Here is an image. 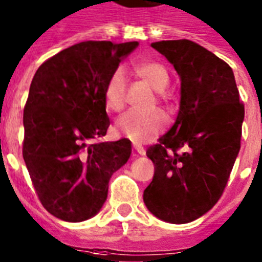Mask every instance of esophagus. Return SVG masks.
Wrapping results in <instances>:
<instances>
[{
    "instance_id": "esophagus-1",
    "label": "esophagus",
    "mask_w": 262,
    "mask_h": 262,
    "mask_svg": "<svg viewBox=\"0 0 262 262\" xmlns=\"http://www.w3.org/2000/svg\"><path fill=\"white\" fill-rule=\"evenodd\" d=\"M134 150H135L138 154H141V156H143L144 152H146L143 146H141V144H138V143H134Z\"/></svg>"
}]
</instances>
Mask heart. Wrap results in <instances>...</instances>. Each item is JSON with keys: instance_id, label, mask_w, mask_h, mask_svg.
<instances>
[{"instance_id": "b5f03b06", "label": "heart", "mask_w": 262, "mask_h": 262, "mask_svg": "<svg viewBox=\"0 0 262 262\" xmlns=\"http://www.w3.org/2000/svg\"><path fill=\"white\" fill-rule=\"evenodd\" d=\"M133 72L138 78L157 91L158 100L167 102L169 96L165 92L170 83V74L158 60H138L133 63ZM127 97V83L123 69H116L110 78L106 79L104 88V104L111 112H120L125 106ZM167 124V116L160 110L151 111L147 114L141 112H127L115 123V133L119 137L127 138L129 141L143 143L151 139L162 131Z\"/></svg>"}]
</instances>
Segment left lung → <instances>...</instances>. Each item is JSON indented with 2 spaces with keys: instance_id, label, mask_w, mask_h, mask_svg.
Segmentation results:
<instances>
[{
  "instance_id": "left-lung-1",
  "label": "left lung",
  "mask_w": 262,
  "mask_h": 262,
  "mask_svg": "<svg viewBox=\"0 0 262 262\" xmlns=\"http://www.w3.org/2000/svg\"><path fill=\"white\" fill-rule=\"evenodd\" d=\"M181 77L174 125L147 148L154 177L143 192L152 215L188 223L204 215L223 194L241 148L244 102L233 69L188 39L151 43Z\"/></svg>"
}]
</instances>
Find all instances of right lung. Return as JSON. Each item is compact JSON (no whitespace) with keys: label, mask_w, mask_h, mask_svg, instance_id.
Masks as SVG:
<instances>
[{"label":"right lung","mask_w":262,"mask_h":262,"mask_svg":"<svg viewBox=\"0 0 262 262\" xmlns=\"http://www.w3.org/2000/svg\"><path fill=\"white\" fill-rule=\"evenodd\" d=\"M138 41H82L48 58L33 75L24 106L23 157L46 210L66 222L96 215L131 142H101L110 127L106 79Z\"/></svg>","instance_id":"1"}]
</instances>
